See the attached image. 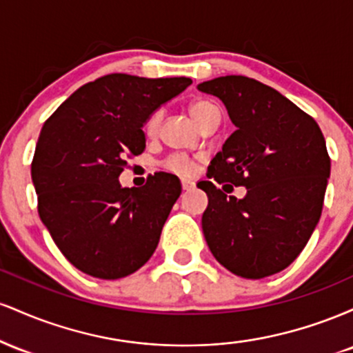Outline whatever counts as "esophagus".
<instances>
[{
    "mask_svg": "<svg viewBox=\"0 0 353 353\" xmlns=\"http://www.w3.org/2000/svg\"><path fill=\"white\" fill-rule=\"evenodd\" d=\"M181 185H182V189L184 190H190V189H194V182L192 181H189V179H182L181 181Z\"/></svg>",
    "mask_w": 353,
    "mask_h": 353,
    "instance_id": "esophagus-1",
    "label": "esophagus"
}]
</instances>
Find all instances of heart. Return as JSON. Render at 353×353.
<instances>
[{
	"label": "heart",
	"mask_w": 353,
	"mask_h": 353,
	"mask_svg": "<svg viewBox=\"0 0 353 353\" xmlns=\"http://www.w3.org/2000/svg\"><path fill=\"white\" fill-rule=\"evenodd\" d=\"M216 109L219 108L216 104L210 103V101L199 99V101H194V103L190 104L189 112L190 116L194 117V121H196L197 124H201L202 121H204V117L208 116L209 112L216 111ZM159 124H161V112L159 111L152 112V114L149 116V119L145 121V125H144L145 134L149 136L156 134L157 129H159ZM164 169H168L169 172L188 177V176H192L194 171H196V161H194V157L188 156V154L176 152V154H171V156L164 161Z\"/></svg>",
	"instance_id": "1"
}]
</instances>
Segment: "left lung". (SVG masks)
<instances>
[{
    "mask_svg": "<svg viewBox=\"0 0 353 353\" xmlns=\"http://www.w3.org/2000/svg\"><path fill=\"white\" fill-rule=\"evenodd\" d=\"M197 89L217 96L237 128L210 161L209 181L197 184L209 197L205 242L219 264L241 277L281 272L302 252L322 214L330 176L322 131L292 101L252 78L222 76ZM216 181L244 185L246 197L228 198Z\"/></svg>",
    "mask_w": 353,
    "mask_h": 353,
    "instance_id": "obj_1",
    "label": "left lung"
}]
</instances>
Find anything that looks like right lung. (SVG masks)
Returning a JSON list of instances; mask_svg holds the SVG:
<instances>
[{
	"label": "right lung",
	"mask_w": 353,
	"mask_h": 353,
	"mask_svg": "<svg viewBox=\"0 0 353 353\" xmlns=\"http://www.w3.org/2000/svg\"><path fill=\"white\" fill-rule=\"evenodd\" d=\"M190 83L108 74L72 92L44 123L31 163L38 212L81 272L114 281L141 269L156 250L181 196L179 179L159 172L131 189L117 179L125 159L144 151L149 116Z\"/></svg>",
	"instance_id": "1"
}]
</instances>
